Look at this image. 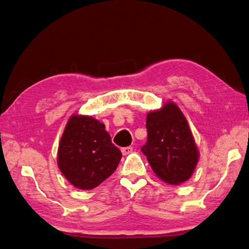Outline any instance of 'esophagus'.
Segmentation results:
<instances>
[{
    "label": "esophagus",
    "mask_w": 249,
    "mask_h": 249,
    "mask_svg": "<svg viewBox=\"0 0 249 249\" xmlns=\"http://www.w3.org/2000/svg\"><path fill=\"white\" fill-rule=\"evenodd\" d=\"M132 151H133V146H125V148L122 149V153H123L124 156L129 155Z\"/></svg>",
    "instance_id": "34e87169"
}]
</instances>
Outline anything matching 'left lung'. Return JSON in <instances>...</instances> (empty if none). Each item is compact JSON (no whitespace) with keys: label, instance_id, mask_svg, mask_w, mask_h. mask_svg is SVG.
I'll return each mask as SVG.
<instances>
[{"label":"left lung","instance_id":"obj_1","mask_svg":"<svg viewBox=\"0 0 249 249\" xmlns=\"http://www.w3.org/2000/svg\"><path fill=\"white\" fill-rule=\"evenodd\" d=\"M148 140L142 146L156 176L164 183L180 185L193 175L199 152L186 117L174 101L146 115Z\"/></svg>","mask_w":249,"mask_h":249}]
</instances>
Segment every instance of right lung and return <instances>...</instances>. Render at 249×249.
<instances>
[{
    "mask_svg": "<svg viewBox=\"0 0 249 249\" xmlns=\"http://www.w3.org/2000/svg\"><path fill=\"white\" fill-rule=\"evenodd\" d=\"M122 152L105 125L88 115L69 118L57 150V166L79 190H92L116 170Z\"/></svg>",
    "mask_w": 249,
    "mask_h": 249,
    "instance_id": "right-lung-1",
    "label": "right lung"
}]
</instances>
